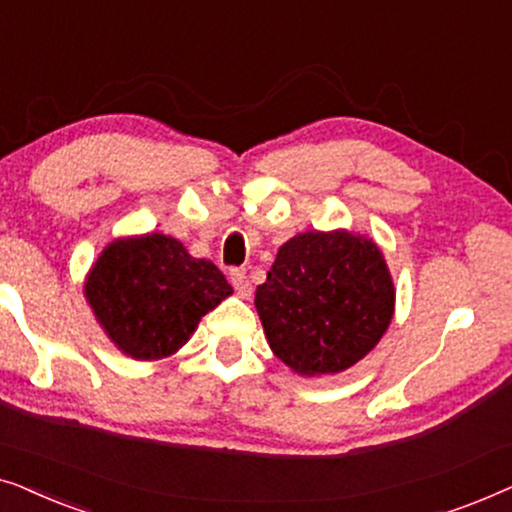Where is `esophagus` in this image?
Wrapping results in <instances>:
<instances>
[{"label":"esophagus","mask_w":512,"mask_h":512,"mask_svg":"<svg viewBox=\"0 0 512 512\" xmlns=\"http://www.w3.org/2000/svg\"><path fill=\"white\" fill-rule=\"evenodd\" d=\"M230 284H233V289L240 298L251 296V282H249L247 272H244V270H237V268L230 270Z\"/></svg>","instance_id":"esophagus-1"}]
</instances>
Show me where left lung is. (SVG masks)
Wrapping results in <instances>:
<instances>
[{
	"instance_id": "8db88e82",
	"label": "left lung",
	"mask_w": 512,
	"mask_h": 512,
	"mask_svg": "<svg viewBox=\"0 0 512 512\" xmlns=\"http://www.w3.org/2000/svg\"><path fill=\"white\" fill-rule=\"evenodd\" d=\"M272 352L303 375L354 366L387 331L394 284L380 249L349 233H303L256 289Z\"/></svg>"
}]
</instances>
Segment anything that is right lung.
<instances>
[{
  "mask_svg": "<svg viewBox=\"0 0 512 512\" xmlns=\"http://www.w3.org/2000/svg\"><path fill=\"white\" fill-rule=\"evenodd\" d=\"M233 289L212 261L174 237L151 233L109 244L86 282V298L118 349L132 359L177 352Z\"/></svg>",
  "mask_w": 512,
  "mask_h": 512,
  "instance_id": "obj_1",
  "label": "right lung"
}]
</instances>
